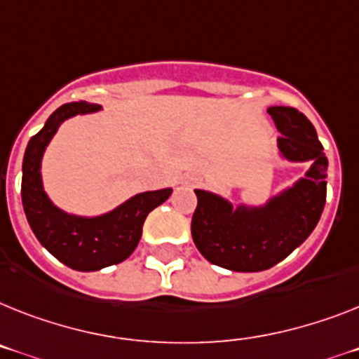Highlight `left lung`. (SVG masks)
I'll use <instances>...</instances> for the list:
<instances>
[{
    "mask_svg": "<svg viewBox=\"0 0 359 359\" xmlns=\"http://www.w3.org/2000/svg\"><path fill=\"white\" fill-rule=\"evenodd\" d=\"M277 131V153L283 161L310 162L292 186L263 204H231L230 198L195 189L197 210L191 237L212 264L233 272H261L305 243L318 224L327 198L328 161L314 126L294 107H268Z\"/></svg>",
    "mask_w": 359,
    "mask_h": 359,
    "instance_id": "8db88e82",
    "label": "left lung"
}]
</instances>
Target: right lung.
Listing matches in <instances>:
<instances>
[{
	"label": "right lung",
	"instance_id": "1",
	"mask_svg": "<svg viewBox=\"0 0 359 359\" xmlns=\"http://www.w3.org/2000/svg\"><path fill=\"white\" fill-rule=\"evenodd\" d=\"M96 111H100V105L89 102L63 104L47 118L40 133L29 140L23 156L21 201L31 230L60 263L78 272H95L126 261L142 237L147 213L173 194L171 188L144 191L129 197L111 212L91 217L69 213L50 201L41 179L45 149L65 120Z\"/></svg>",
	"mask_w": 359,
	"mask_h": 359
}]
</instances>
